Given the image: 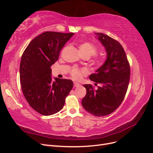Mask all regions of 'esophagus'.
I'll return each mask as SVG.
<instances>
[{
	"label": "esophagus",
	"instance_id": "obj_1",
	"mask_svg": "<svg viewBox=\"0 0 153 153\" xmlns=\"http://www.w3.org/2000/svg\"><path fill=\"white\" fill-rule=\"evenodd\" d=\"M74 86H75V87H78L80 86V84H78V83H77V82H74Z\"/></svg>",
	"mask_w": 153,
	"mask_h": 153
}]
</instances>
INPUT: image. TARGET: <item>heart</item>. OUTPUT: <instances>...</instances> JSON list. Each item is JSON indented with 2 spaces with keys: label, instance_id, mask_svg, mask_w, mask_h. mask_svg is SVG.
<instances>
[{
  "label": "heart",
  "instance_id": "1",
  "mask_svg": "<svg viewBox=\"0 0 153 153\" xmlns=\"http://www.w3.org/2000/svg\"><path fill=\"white\" fill-rule=\"evenodd\" d=\"M78 49H79L80 52L83 56L86 55L88 57H91V55L95 54L97 51V48L95 46L89 42H84L80 44L78 46ZM95 61L97 64H100L101 62L100 58H97ZM85 73V70H80V69L76 68H73L71 71L72 76L75 78V79H80L83 74Z\"/></svg>",
  "mask_w": 153,
  "mask_h": 153
}]
</instances>
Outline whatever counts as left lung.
Listing matches in <instances>:
<instances>
[{
    "label": "left lung",
    "instance_id": "obj_1",
    "mask_svg": "<svg viewBox=\"0 0 153 153\" xmlns=\"http://www.w3.org/2000/svg\"><path fill=\"white\" fill-rule=\"evenodd\" d=\"M105 49L106 58L102 66L89 79L100 84L94 90L91 85H83L87 91L82 105L88 112L101 117L116 110L124 100L129 81L130 68L126 55L118 41L100 32L94 33Z\"/></svg>",
    "mask_w": 153,
    "mask_h": 153
}]
</instances>
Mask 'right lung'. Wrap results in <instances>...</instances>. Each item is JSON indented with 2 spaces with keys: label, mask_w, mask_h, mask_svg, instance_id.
<instances>
[{
  "label": "right lung",
  "mask_w": 153,
  "mask_h": 153,
  "mask_svg": "<svg viewBox=\"0 0 153 153\" xmlns=\"http://www.w3.org/2000/svg\"><path fill=\"white\" fill-rule=\"evenodd\" d=\"M73 34L45 32L30 41L22 56L20 78L23 94L31 107L43 115L61 110L73 88L72 80L52 78L50 67Z\"/></svg>",
  "instance_id": "right-lung-1"
}]
</instances>
